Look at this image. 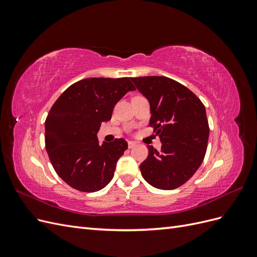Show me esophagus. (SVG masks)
Returning <instances> with one entry per match:
<instances>
[{"label": "esophagus", "instance_id": "obj_1", "mask_svg": "<svg viewBox=\"0 0 257 257\" xmlns=\"http://www.w3.org/2000/svg\"><path fill=\"white\" fill-rule=\"evenodd\" d=\"M127 145H128V148L131 149V148H134L136 146V143L135 142H128Z\"/></svg>", "mask_w": 257, "mask_h": 257}]
</instances>
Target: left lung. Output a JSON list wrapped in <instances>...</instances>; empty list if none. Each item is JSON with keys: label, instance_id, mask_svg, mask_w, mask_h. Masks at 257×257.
<instances>
[{"label": "left lung", "instance_id": "obj_1", "mask_svg": "<svg viewBox=\"0 0 257 257\" xmlns=\"http://www.w3.org/2000/svg\"><path fill=\"white\" fill-rule=\"evenodd\" d=\"M132 81L149 100V125L162 143L161 151L148 146V158L139 166L142 175L154 188L177 189L204 161L209 138L205 106L190 89L168 77H133Z\"/></svg>", "mask_w": 257, "mask_h": 257}]
</instances>
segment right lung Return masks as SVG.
Wrapping results in <instances>:
<instances>
[{"label": "right lung", "instance_id": "1", "mask_svg": "<svg viewBox=\"0 0 257 257\" xmlns=\"http://www.w3.org/2000/svg\"><path fill=\"white\" fill-rule=\"evenodd\" d=\"M135 87L128 77L87 78L73 83L53 104L45 121V146L59 177L80 192H96L111 181L127 149L125 139L98 144L102 122Z\"/></svg>", "mask_w": 257, "mask_h": 257}]
</instances>
